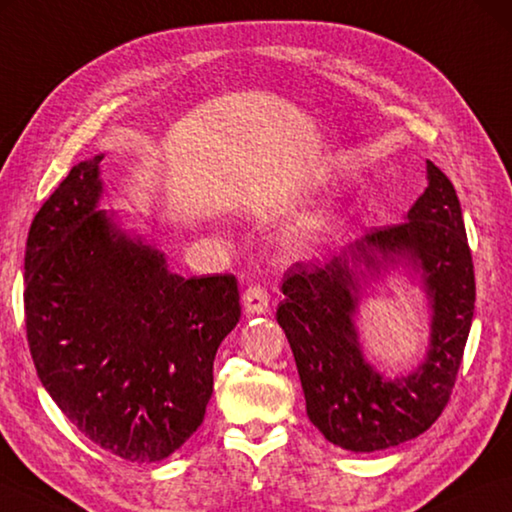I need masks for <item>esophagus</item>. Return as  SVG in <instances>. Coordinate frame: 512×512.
Masks as SVG:
<instances>
[{
  "label": "esophagus",
  "instance_id": "esophagus-1",
  "mask_svg": "<svg viewBox=\"0 0 512 512\" xmlns=\"http://www.w3.org/2000/svg\"><path fill=\"white\" fill-rule=\"evenodd\" d=\"M244 309L246 313H266L268 311V291L262 284H253L244 291Z\"/></svg>",
  "mask_w": 512,
  "mask_h": 512
}]
</instances>
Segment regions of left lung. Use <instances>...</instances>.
<instances>
[{
    "label": "left lung",
    "instance_id": "1",
    "mask_svg": "<svg viewBox=\"0 0 512 512\" xmlns=\"http://www.w3.org/2000/svg\"><path fill=\"white\" fill-rule=\"evenodd\" d=\"M378 254L384 261L407 256L421 267L433 304L428 358L394 384L366 365L352 327L359 296L352 266L379 270ZM282 293L277 322L293 349L306 414L324 439L374 452L423 434L450 401L475 313V264L454 185L427 161V188L407 221L374 228L327 264L295 262Z\"/></svg>",
    "mask_w": 512,
    "mask_h": 512
}]
</instances>
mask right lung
<instances>
[{"label": "right lung", "mask_w": 512, "mask_h": 512, "mask_svg": "<svg viewBox=\"0 0 512 512\" xmlns=\"http://www.w3.org/2000/svg\"><path fill=\"white\" fill-rule=\"evenodd\" d=\"M100 161L73 165L33 219L26 338L46 392L91 443L161 461L206 416L212 362L241 318L237 277L185 280L120 232L96 210Z\"/></svg>", "instance_id": "add662e5"}]
</instances>
